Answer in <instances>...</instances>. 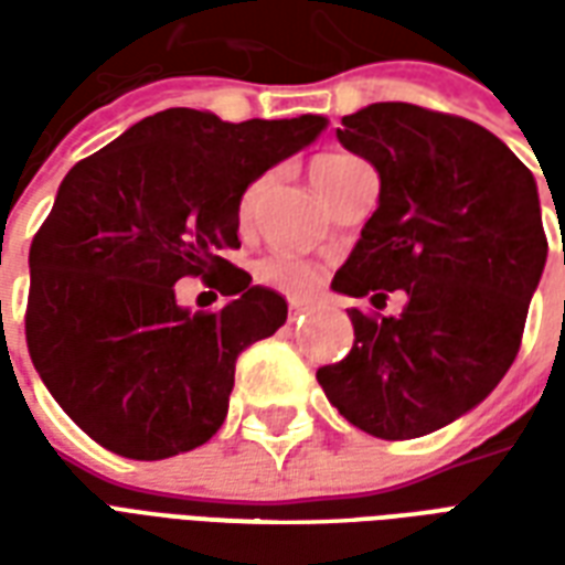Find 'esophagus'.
Masks as SVG:
<instances>
[{"label":"esophagus","mask_w":565,"mask_h":565,"mask_svg":"<svg viewBox=\"0 0 565 565\" xmlns=\"http://www.w3.org/2000/svg\"><path fill=\"white\" fill-rule=\"evenodd\" d=\"M287 308H290V318H299V315H306L308 308H311V302H306V299H290Z\"/></svg>","instance_id":"34e87169"}]
</instances>
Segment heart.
Here are the masks:
<instances>
[{
	"label": "heart",
	"instance_id": "heart-1",
	"mask_svg": "<svg viewBox=\"0 0 565 565\" xmlns=\"http://www.w3.org/2000/svg\"><path fill=\"white\" fill-rule=\"evenodd\" d=\"M360 160L348 157V153H323L318 160L311 162V181L318 186L323 199L330 196L335 184L342 181V174L356 166ZM266 184L269 178H254L250 184L242 190V199H238V221L250 223V217L257 214V205L263 193H266ZM254 278L259 284H269L281 294H311L320 281V271L315 263H308L306 257L299 254H290V250H275V254H266V257L254 259Z\"/></svg>",
	"mask_w": 565,
	"mask_h": 565
}]
</instances>
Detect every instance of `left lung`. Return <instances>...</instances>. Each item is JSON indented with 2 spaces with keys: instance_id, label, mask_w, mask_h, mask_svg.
Wrapping results in <instances>:
<instances>
[{
  "instance_id": "obj_1",
  "label": "left lung",
  "mask_w": 565,
  "mask_h": 565,
  "mask_svg": "<svg viewBox=\"0 0 565 565\" xmlns=\"http://www.w3.org/2000/svg\"><path fill=\"white\" fill-rule=\"evenodd\" d=\"M339 141L381 174L379 209L332 287L405 294L396 318L351 308V354L318 369L339 415L391 441L448 426L521 351L547 257L533 172L472 120L408 103L342 117Z\"/></svg>"
}]
</instances>
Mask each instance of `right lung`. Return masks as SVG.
Segmentation results:
<instances>
[{
	"instance_id": "1",
	"label": "right lung",
	"mask_w": 565,
	"mask_h": 565,
	"mask_svg": "<svg viewBox=\"0 0 565 565\" xmlns=\"http://www.w3.org/2000/svg\"><path fill=\"white\" fill-rule=\"evenodd\" d=\"M323 127L169 108L72 166L30 247L26 348L93 441L162 460L221 429L238 354L287 320L281 296L221 257L238 247V199ZM199 274L226 307L173 302V281Z\"/></svg>"
}]
</instances>
